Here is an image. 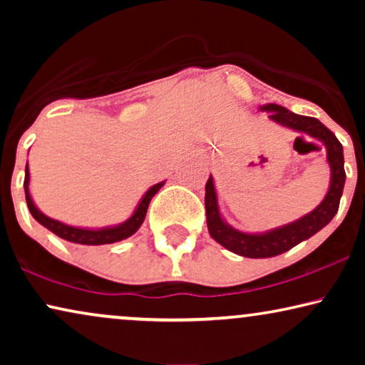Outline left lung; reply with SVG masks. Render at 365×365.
I'll return each mask as SVG.
<instances>
[{
    "label": "left lung",
    "mask_w": 365,
    "mask_h": 365,
    "mask_svg": "<svg viewBox=\"0 0 365 365\" xmlns=\"http://www.w3.org/2000/svg\"><path fill=\"white\" fill-rule=\"evenodd\" d=\"M261 109L269 113L271 121L289 129H294L297 133H306L309 136L324 143V146L327 149V163L331 166V184H329V191L324 201L314 211L306 214V216H302L291 224H286L282 227L272 229V231L247 234L237 231V229L231 227L224 221L221 212H219L214 181L209 176L206 182V197H204L209 234H211L214 241H217L231 252L252 259L279 256V254L289 251V249L297 246L299 242L314 236L324 226H327L332 221V217L336 216L344 191V182H346L342 144L339 143L336 134L331 129H327L316 118L301 116V114L289 111V109L279 106V104H264Z\"/></svg>",
    "instance_id": "left-lung-1"
}]
</instances>
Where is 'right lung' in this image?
<instances>
[{
	"instance_id": "obj_1",
	"label": "right lung",
	"mask_w": 365,
	"mask_h": 365,
	"mask_svg": "<svg viewBox=\"0 0 365 365\" xmlns=\"http://www.w3.org/2000/svg\"><path fill=\"white\" fill-rule=\"evenodd\" d=\"M23 186H24V194H26V204H28L29 212H31V216L36 219V221L41 224V226L49 229V231L54 232L56 236H59L61 239H64V241H69V242H74V244H84V246H101V244H113V242L123 241V239L133 236V234L136 232L139 227H141L144 217H146L149 202H151L154 194H156L159 189L164 186V181L154 184V186L149 187V191L144 194L141 202L138 204L136 211L133 212V216L129 217L128 221L118 224V226L103 227V229L73 227V226H68V224H64V222L56 221V219L48 217L46 214H43L41 211H39V209L34 206L31 194H29V169H28V164H26V171H24V184H23Z\"/></svg>"
}]
</instances>
